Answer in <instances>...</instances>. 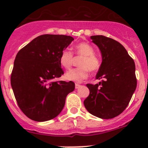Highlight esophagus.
Wrapping results in <instances>:
<instances>
[{
  "label": "esophagus",
  "mask_w": 148,
  "mask_h": 148,
  "mask_svg": "<svg viewBox=\"0 0 148 148\" xmlns=\"http://www.w3.org/2000/svg\"><path fill=\"white\" fill-rule=\"evenodd\" d=\"M81 86V85L80 84H75V88H79V87Z\"/></svg>",
  "instance_id": "34e87169"
}]
</instances>
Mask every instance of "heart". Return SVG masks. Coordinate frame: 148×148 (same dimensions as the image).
Wrapping results in <instances>:
<instances>
[{
  "label": "heart",
  "instance_id": "heart-1",
  "mask_svg": "<svg viewBox=\"0 0 148 148\" xmlns=\"http://www.w3.org/2000/svg\"><path fill=\"white\" fill-rule=\"evenodd\" d=\"M75 53L82 56L79 62V67L72 69L66 73L65 78L69 81L80 82L88 76V71L95 72L100 69L101 62L100 58L95 54V50L91 45L86 42H82L75 46ZM74 60V54L68 49L61 52L60 63L66 69H70Z\"/></svg>",
  "mask_w": 148,
  "mask_h": 148
}]
</instances>
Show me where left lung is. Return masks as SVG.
<instances>
[{
    "label": "left lung",
    "mask_w": 148,
    "mask_h": 148,
    "mask_svg": "<svg viewBox=\"0 0 148 148\" xmlns=\"http://www.w3.org/2000/svg\"><path fill=\"white\" fill-rule=\"evenodd\" d=\"M90 38L100 48L103 62L96 75L99 84H87L90 90L84 104L89 113L101 119H112L122 113L136 88V66L121 43L105 36Z\"/></svg>",
    "instance_id": "8db88e82"
}]
</instances>
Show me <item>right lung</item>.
I'll return each mask as SVG.
<instances>
[{
  "label": "right lung",
  "mask_w": 148,
  "mask_h": 148,
  "mask_svg": "<svg viewBox=\"0 0 148 148\" xmlns=\"http://www.w3.org/2000/svg\"><path fill=\"white\" fill-rule=\"evenodd\" d=\"M74 40L69 36L44 34L36 37L17 53L10 82L19 108L36 121L56 117L66 97L75 88L73 82L56 81L64 74L61 52Z\"/></svg>",
  "instance_id": "add662e5"
}]
</instances>
